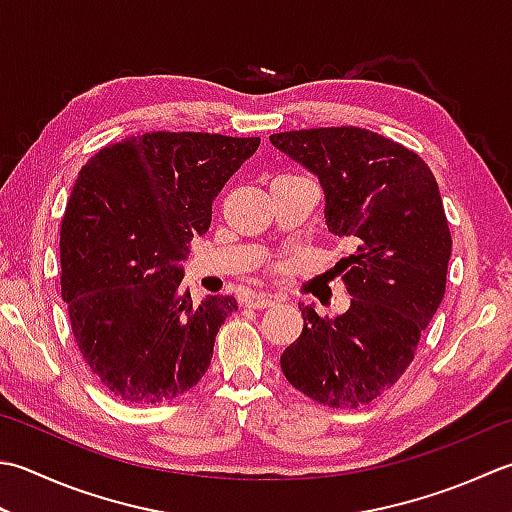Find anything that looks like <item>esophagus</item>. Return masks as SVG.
Here are the masks:
<instances>
[{
    "mask_svg": "<svg viewBox=\"0 0 512 512\" xmlns=\"http://www.w3.org/2000/svg\"><path fill=\"white\" fill-rule=\"evenodd\" d=\"M246 306H248V308H257V310H262V308L275 306V299H270V297H266V295H257V297H250L248 302H246Z\"/></svg>",
    "mask_w": 512,
    "mask_h": 512,
    "instance_id": "obj_1",
    "label": "esophagus"
}]
</instances>
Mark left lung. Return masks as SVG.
<instances>
[{"mask_svg": "<svg viewBox=\"0 0 512 512\" xmlns=\"http://www.w3.org/2000/svg\"><path fill=\"white\" fill-rule=\"evenodd\" d=\"M270 144L317 175L328 230L355 248L335 266L350 308L328 319L299 304L304 328L282 370L319 404H370L413 362L446 293L453 239L435 175L413 150L357 126L275 133Z\"/></svg>", "mask_w": 512, "mask_h": 512, "instance_id": "8db88e82", "label": "left lung"}]
</instances>
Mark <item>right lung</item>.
<instances>
[{
  "mask_svg": "<svg viewBox=\"0 0 512 512\" xmlns=\"http://www.w3.org/2000/svg\"><path fill=\"white\" fill-rule=\"evenodd\" d=\"M259 137L144 133L79 170L59 233L62 299L86 366L117 399L162 404L193 388L235 297L179 293L188 242Z\"/></svg>",
  "mask_w": 512,
  "mask_h": 512,
  "instance_id": "add662e5",
  "label": "right lung"
}]
</instances>
